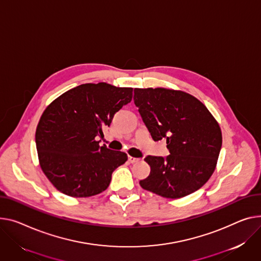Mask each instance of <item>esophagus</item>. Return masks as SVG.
<instances>
[{
  "label": "esophagus",
  "mask_w": 261,
  "mask_h": 261,
  "mask_svg": "<svg viewBox=\"0 0 261 261\" xmlns=\"http://www.w3.org/2000/svg\"><path fill=\"white\" fill-rule=\"evenodd\" d=\"M128 161H129V163H131V164H134V163H137L138 161H140V159L133 158V156H129V158H128Z\"/></svg>",
  "instance_id": "esophagus-1"
}]
</instances>
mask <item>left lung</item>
<instances>
[{
	"mask_svg": "<svg viewBox=\"0 0 261 261\" xmlns=\"http://www.w3.org/2000/svg\"><path fill=\"white\" fill-rule=\"evenodd\" d=\"M133 99L153 140L166 138L170 152L145 159L151 172L142 188L167 198L200 189L213 174L222 145L210 111L191 94L165 88H135Z\"/></svg>",
	"mask_w": 261,
	"mask_h": 261,
	"instance_id": "obj_1",
	"label": "left lung"
}]
</instances>
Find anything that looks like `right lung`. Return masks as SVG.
Segmentation results:
<instances>
[{
	"mask_svg": "<svg viewBox=\"0 0 261 261\" xmlns=\"http://www.w3.org/2000/svg\"><path fill=\"white\" fill-rule=\"evenodd\" d=\"M132 88L83 84L63 93L43 112L36 132L41 168L60 192L89 197L105 191L126 153L99 146L102 128L132 99Z\"/></svg>",
	"mask_w": 261,
	"mask_h": 261,
	"instance_id": "1",
	"label": "right lung"
}]
</instances>
